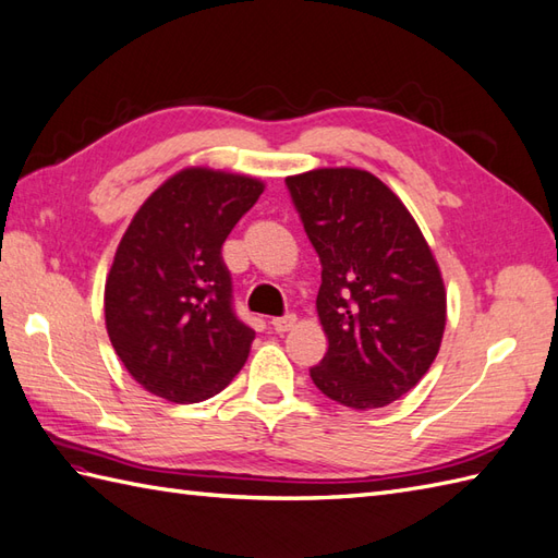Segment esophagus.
I'll return each instance as SVG.
<instances>
[{
    "instance_id": "obj_1",
    "label": "esophagus",
    "mask_w": 558,
    "mask_h": 558,
    "mask_svg": "<svg viewBox=\"0 0 558 558\" xmlns=\"http://www.w3.org/2000/svg\"><path fill=\"white\" fill-rule=\"evenodd\" d=\"M295 315H283V317H275L271 319V329H275L277 333H287V331H291L293 326H295Z\"/></svg>"
}]
</instances>
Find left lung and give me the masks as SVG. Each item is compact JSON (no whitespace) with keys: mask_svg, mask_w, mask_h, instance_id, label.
<instances>
[{"mask_svg":"<svg viewBox=\"0 0 558 558\" xmlns=\"http://www.w3.org/2000/svg\"><path fill=\"white\" fill-rule=\"evenodd\" d=\"M287 184L322 260L317 317L329 350L310 369L312 381L350 410L396 402L442 343L447 293L436 255L372 172L317 168Z\"/></svg>","mask_w":558,"mask_h":558,"instance_id":"1","label":"left lung"}]
</instances>
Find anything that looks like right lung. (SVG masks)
<instances>
[{"mask_svg": "<svg viewBox=\"0 0 558 558\" xmlns=\"http://www.w3.org/2000/svg\"><path fill=\"white\" fill-rule=\"evenodd\" d=\"M263 192L257 177L192 166L134 213L108 269L104 317L116 355L144 390L201 402L246 364L255 333L234 317L220 251Z\"/></svg>", "mask_w": 558, "mask_h": 558, "instance_id": "add662e5", "label": "right lung"}]
</instances>
